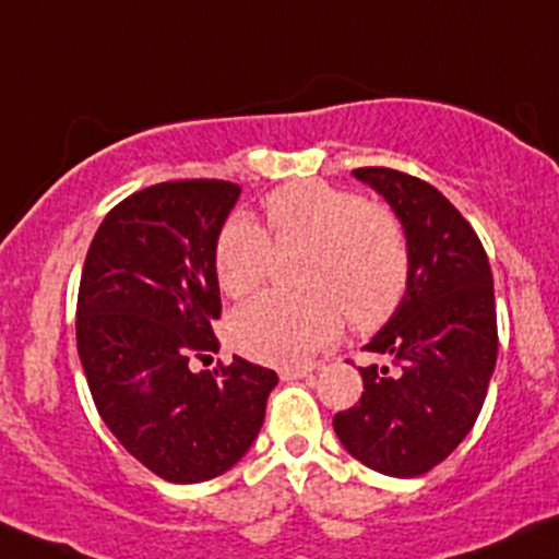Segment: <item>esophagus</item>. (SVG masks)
I'll return each mask as SVG.
<instances>
[{
  "label": "esophagus",
  "instance_id": "esophagus-1",
  "mask_svg": "<svg viewBox=\"0 0 559 559\" xmlns=\"http://www.w3.org/2000/svg\"><path fill=\"white\" fill-rule=\"evenodd\" d=\"M278 373H281V379H284V382H292V379L310 377L312 369H310V366H292V369H281Z\"/></svg>",
  "mask_w": 559,
  "mask_h": 559
}]
</instances>
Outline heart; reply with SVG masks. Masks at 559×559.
Listing matches in <instances>:
<instances>
[{"mask_svg": "<svg viewBox=\"0 0 559 559\" xmlns=\"http://www.w3.org/2000/svg\"><path fill=\"white\" fill-rule=\"evenodd\" d=\"M273 241L249 217H233L214 243V275L228 297H243L267 278L275 249H308L302 289L262 294L233 310L228 336L260 364H302L336 340L345 312L355 329L382 326L408 292L406 230L390 210L318 180L289 182L265 201Z\"/></svg>", "mask_w": 559, "mask_h": 559, "instance_id": "heart-1", "label": "heart"}]
</instances>
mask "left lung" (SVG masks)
Returning a JSON list of instances; mask_svg holds the SVG:
<instances>
[{
	"mask_svg": "<svg viewBox=\"0 0 559 559\" xmlns=\"http://www.w3.org/2000/svg\"><path fill=\"white\" fill-rule=\"evenodd\" d=\"M406 230L408 292L366 345L364 395L334 416L342 445L366 467L416 477L467 438L499 353L488 254L462 212L429 182L388 167L353 169Z\"/></svg>",
	"mask_w": 559,
	"mask_h": 559,
	"instance_id": "obj_1",
	"label": "left lung"
}]
</instances>
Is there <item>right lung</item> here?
<instances>
[{"instance_id":"obj_1","label":"right lung","mask_w":559,"mask_h":559,"mask_svg":"<svg viewBox=\"0 0 559 559\" xmlns=\"http://www.w3.org/2000/svg\"><path fill=\"white\" fill-rule=\"evenodd\" d=\"M241 186L171 180L106 214L84 260L76 347L110 432L153 475L204 483L254 443L275 371L233 358L212 371L223 302L214 243Z\"/></svg>"}]
</instances>
